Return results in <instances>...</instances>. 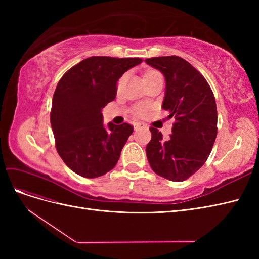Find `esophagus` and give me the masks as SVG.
<instances>
[{
	"mask_svg": "<svg viewBox=\"0 0 259 259\" xmlns=\"http://www.w3.org/2000/svg\"><path fill=\"white\" fill-rule=\"evenodd\" d=\"M146 126V125L144 123H140V122H137L134 124V130L135 131H139L140 128H144Z\"/></svg>",
	"mask_w": 259,
	"mask_h": 259,
	"instance_id": "esophagus-1",
	"label": "esophagus"
}]
</instances>
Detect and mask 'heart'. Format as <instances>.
I'll return each instance as SVG.
<instances>
[{"instance_id": "heart-1", "label": "heart", "mask_w": 259, "mask_h": 259, "mask_svg": "<svg viewBox=\"0 0 259 259\" xmlns=\"http://www.w3.org/2000/svg\"><path fill=\"white\" fill-rule=\"evenodd\" d=\"M156 71H153V70H150V71H147L145 73V75H148V74H151V73H155ZM144 75V76H145ZM135 113L138 115V116H144L148 113V107L147 106H144V105H139L135 108Z\"/></svg>"}]
</instances>
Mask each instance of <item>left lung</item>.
I'll list each match as a JSON object with an SVG mask.
<instances>
[{
    "label": "left lung",
    "instance_id": "8db88e82",
    "mask_svg": "<svg viewBox=\"0 0 259 259\" xmlns=\"http://www.w3.org/2000/svg\"><path fill=\"white\" fill-rule=\"evenodd\" d=\"M165 76L162 108L175 117L169 138L150 127L147 158L155 174L171 182H184L202 167L217 135V108L213 91L205 77L178 56L145 60Z\"/></svg>",
    "mask_w": 259,
    "mask_h": 259
}]
</instances>
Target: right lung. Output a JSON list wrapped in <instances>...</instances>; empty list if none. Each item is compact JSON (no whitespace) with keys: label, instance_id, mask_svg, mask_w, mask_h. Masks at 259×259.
Segmentation results:
<instances>
[{"label":"right lung","instance_id":"add662e5","mask_svg":"<svg viewBox=\"0 0 259 259\" xmlns=\"http://www.w3.org/2000/svg\"><path fill=\"white\" fill-rule=\"evenodd\" d=\"M143 59L93 56L62 75L55 90L51 124L66 165L86 178L103 176L119 161L134 131L128 123L104 125L103 109L116 96V83Z\"/></svg>","mask_w":259,"mask_h":259}]
</instances>
